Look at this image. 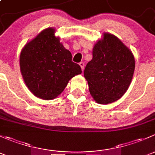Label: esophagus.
<instances>
[{
  "mask_svg": "<svg viewBox=\"0 0 155 155\" xmlns=\"http://www.w3.org/2000/svg\"><path fill=\"white\" fill-rule=\"evenodd\" d=\"M79 65H80V67H81V68H82V71H83V70H84V66H85V64H84V62H80V63H79Z\"/></svg>",
  "mask_w": 155,
  "mask_h": 155,
  "instance_id": "34e87169",
  "label": "esophagus"
}]
</instances>
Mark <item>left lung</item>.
<instances>
[{
    "label": "left lung",
    "instance_id": "left-lung-1",
    "mask_svg": "<svg viewBox=\"0 0 155 155\" xmlns=\"http://www.w3.org/2000/svg\"><path fill=\"white\" fill-rule=\"evenodd\" d=\"M134 69L130 50L115 36L104 34L94 46L92 60L84 70L91 95L100 104L120 99L129 87Z\"/></svg>",
    "mask_w": 155,
    "mask_h": 155
}]
</instances>
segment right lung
Instances as JSON below:
<instances>
[{"mask_svg": "<svg viewBox=\"0 0 155 155\" xmlns=\"http://www.w3.org/2000/svg\"><path fill=\"white\" fill-rule=\"evenodd\" d=\"M49 28L25 46L20 54V70L29 90L37 97H57L69 80L82 73L72 54L60 43Z\"/></svg>", "mask_w": 155, "mask_h": 155, "instance_id": "right-lung-1", "label": "right lung"}]
</instances>
